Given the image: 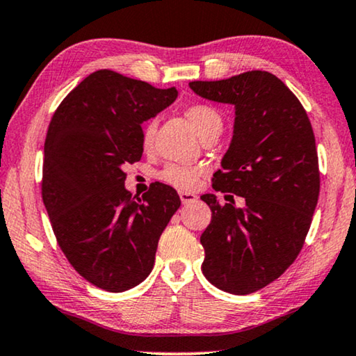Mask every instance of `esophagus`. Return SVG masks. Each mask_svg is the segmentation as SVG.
Wrapping results in <instances>:
<instances>
[{"instance_id": "esophagus-1", "label": "esophagus", "mask_w": 356, "mask_h": 356, "mask_svg": "<svg viewBox=\"0 0 356 356\" xmlns=\"http://www.w3.org/2000/svg\"><path fill=\"white\" fill-rule=\"evenodd\" d=\"M179 199H181V202L186 205L191 202H195V200H197V195L193 193H188V191H179Z\"/></svg>"}]
</instances>
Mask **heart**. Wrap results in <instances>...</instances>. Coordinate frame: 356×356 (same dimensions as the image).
Masks as SVG:
<instances>
[{"instance_id":"heart-1","label":"heart","mask_w":356,"mask_h":356,"mask_svg":"<svg viewBox=\"0 0 356 356\" xmlns=\"http://www.w3.org/2000/svg\"><path fill=\"white\" fill-rule=\"evenodd\" d=\"M184 115H186L189 123L193 125L195 133L200 136V140H202L204 136H207L209 133H212L215 130H221V127H223L221 115L210 106H205V104L189 106L186 112H184ZM154 133H156V122L154 120L147 122L143 128V135H141V143L144 149L152 147ZM159 177H161L162 181L172 184L175 188L193 189L197 186L199 179L202 177V170L170 163V165H167L162 170Z\"/></svg>"}]
</instances>
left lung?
Masks as SVG:
<instances>
[{"mask_svg":"<svg viewBox=\"0 0 356 356\" xmlns=\"http://www.w3.org/2000/svg\"><path fill=\"white\" fill-rule=\"evenodd\" d=\"M189 88L234 106L233 138L213 189L241 195L245 205L200 195L212 210L200 244L204 276L221 291L245 296L277 280L307 238L319 195L315 135L300 101L270 72L191 81Z\"/></svg>","mask_w":356,"mask_h":356,"instance_id":"left-lung-1","label":"left lung"}]
</instances>
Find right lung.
I'll return each instance as SVG.
<instances>
[{"label":"right lung","mask_w":356,"mask_h":356,"mask_svg":"<svg viewBox=\"0 0 356 356\" xmlns=\"http://www.w3.org/2000/svg\"><path fill=\"white\" fill-rule=\"evenodd\" d=\"M177 88L102 69L75 86L51 118L41 194L70 265L86 281L123 292L152 271L157 244L181 205L172 186L128 193L123 167L143 156L141 123L175 102Z\"/></svg>","instance_id":"1"}]
</instances>
